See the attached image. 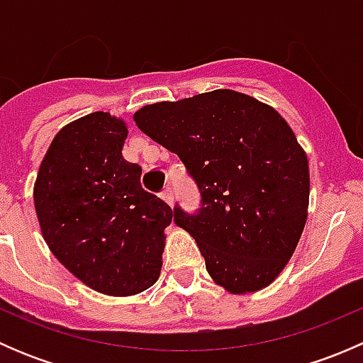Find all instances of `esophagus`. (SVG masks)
I'll return each instance as SVG.
<instances>
[{
	"label": "esophagus",
	"mask_w": 363,
	"mask_h": 363,
	"mask_svg": "<svg viewBox=\"0 0 363 363\" xmlns=\"http://www.w3.org/2000/svg\"><path fill=\"white\" fill-rule=\"evenodd\" d=\"M161 199H163L164 202L170 205V207L174 205V193H172L170 188H167L163 193H161Z\"/></svg>",
	"instance_id": "obj_1"
}]
</instances>
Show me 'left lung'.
Instances as JSON below:
<instances>
[{
  "label": "left lung",
  "mask_w": 363,
  "mask_h": 363,
  "mask_svg": "<svg viewBox=\"0 0 363 363\" xmlns=\"http://www.w3.org/2000/svg\"><path fill=\"white\" fill-rule=\"evenodd\" d=\"M133 119L196 181L199 214L175 207L174 219L196 240L212 281L233 295L274 283L309 207V161L284 117L250 94L216 89L145 105Z\"/></svg>",
  "instance_id": "left-lung-1"
}]
</instances>
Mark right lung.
<instances>
[{
	"mask_svg": "<svg viewBox=\"0 0 363 363\" xmlns=\"http://www.w3.org/2000/svg\"><path fill=\"white\" fill-rule=\"evenodd\" d=\"M128 126L93 112L61 128L36 175L33 200L52 255L91 290L130 296L158 281L172 208L123 158Z\"/></svg>",
	"mask_w": 363,
	"mask_h": 363,
	"instance_id": "obj_1",
	"label": "right lung"
}]
</instances>
